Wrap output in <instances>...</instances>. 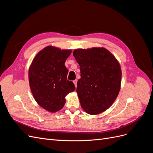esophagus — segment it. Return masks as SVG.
Returning <instances> with one entry per match:
<instances>
[{
	"instance_id": "esophagus-1",
	"label": "esophagus",
	"mask_w": 153,
	"mask_h": 153,
	"mask_svg": "<svg viewBox=\"0 0 153 153\" xmlns=\"http://www.w3.org/2000/svg\"><path fill=\"white\" fill-rule=\"evenodd\" d=\"M73 83H74V84H75V87H77V80H75L73 81Z\"/></svg>"
}]
</instances>
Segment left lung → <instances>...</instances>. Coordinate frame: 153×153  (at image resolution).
Masks as SVG:
<instances>
[{
  "instance_id": "8db88e82",
  "label": "left lung",
  "mask_w": 153,
  "mask_h": 153,
  "mask_svg": "<svg viewBox=\"0 0 153 153\" xmlns=\"http://www.w3.org/2000/svg\"><path fill=\"white\" fill-rule=\"evenodd\" d=\"M73 56L80 69L76 92L81 106L91 115L103 112L113 104L121 88L119 62L105 48L76 49Z\"/></svg>"
}]
</instances>
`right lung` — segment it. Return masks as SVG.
Segmentation results:
<instances>
[{
	"label": "right lung",
	"instance_id": "add662e5",
	"mask_svg": "<svg viewBox=\"0 0 153 153\" xmlns=\"http://www.w3.org/2000/svg\"><path fill=\"white\" fill-rule=\"evenodd\" d=\"M71 50L48 46L36 55L29 70L31 92L36 102L50 112L61 110L66 96L75 91V85L67 80L64 65Z\"/></svg>",
	"mask_w": 153,
	"mask_h": 153
}]
</instances>
